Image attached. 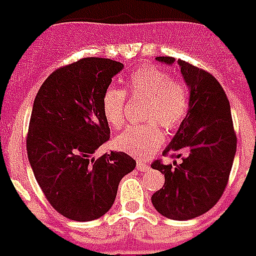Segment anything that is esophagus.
<instances>
[{
  "instance_id": "1",
  "label": "esophagus",
  "mask_w": 256,
  "mask_h": 256,
  "mask_svg": "<svg viewBox=\"0 0 256 256\" xmlns=\"http://www.w3.org/2000/svg\"><path fill=\"white\" fill-rule=\"evenodd\" d=\"M148 168H150V166H148V164L143 162V161H138V164H136L138 171H148Z\"/></svg>"
}]
</instances>
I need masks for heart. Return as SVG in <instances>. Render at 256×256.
I'll use <instances>...</instances> for the list:
<instances>
[{
	"label": "heart",
	"instance_id": "heart-1",
	"mask_svg": "<svg viewBox=\"0 0 256 256\" xmlns=\"http://www.w3.org/2000/svg\"><path fill=\"white\" fill-rule=\"evenodd\" d=\"M126 94L132 99H142L144 106V126L126 128L116 138L114 144L120 152L135 158H148L164 142L158 124L166 131L178 128L189 112L190 95L188 86L170 73L157 67H140L128 78ZM126 94L110 86L102 99L103 116L113 128L124 124Z\"/></svg>",
	"mask_w": 256,
	"mask_h": 256
}]
</instances>
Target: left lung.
<instances>
[{"label":"left lung","mask_w":256,"mask_h":256,"mask_svg":"<svg viewBox=\"0 0 256 256\" xmlns=\"http://www.w3.org/2000/svg\"><path fill=\"white\" fill-rule=\"evenodd\" d=\"M174 64L175 58L158 56ZM190 90L189 112L162 154L182 158L178 164H152L166 176L152 196L154 208L166 218L189 220L210 211L222 197L234 160L236 138L229 99L216 78L184 60L176 62Z\"/></svg>","instance_id":"8db88e82"}]
</instances>
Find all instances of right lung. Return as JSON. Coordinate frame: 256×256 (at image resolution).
<instances>
[{"mask_svg":"<svg viewBox=\"0 0 256 256\" xmlns=\"http://www.w3.org/2000/svg\"><path fill=\"white\" fill-rule=\"evenodd\" d=\"M122 63L84 58L55 70L38 90L27 134V156L42 193L60 215L77 222L103 216L118 183L136 161L122 152L96 158L110 139L102 99Z\"/></svg>","mask_w":256,"mask_h":256,"instance_id":"right-lung-1","label":"right lung"}]
</instances>
